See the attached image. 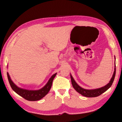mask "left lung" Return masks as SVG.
<instances>
[{
  "label": "left lung",
  "mask_w": 122,
  "mask_h": 122,
  "mask_svg": "<svg viewBox=\"0 0 122 122\" xmlns=\"http://www.w3.org/2000/svg\"><path fill=\"white\" fill-rule=\"evenodd\" d=\"M116 59V58H115ZM115 76H116V68H114V71L113 73L111 81H110L109 83H108L103 87L98 88V89H86L84 88H81L80 86L79 85H78L77 83L76 82V81H74V79H73V76H71V84L73 88H74L75 90L78 92L80 94L82 95L83 96L86 97H96L103 94V93L105 92L106 91L109 89V88L112 86V85L113 84V81H114Z\"/></svg>",
  "instance_id": "left-lung-1"
}]
</instances>
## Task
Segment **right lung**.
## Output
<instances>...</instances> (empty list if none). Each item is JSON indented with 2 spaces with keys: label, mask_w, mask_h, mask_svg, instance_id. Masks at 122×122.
Wrapping results in <instances>:
<instances>
[{
  "label": "right lung",
  "mask_w": 122,
  "mask_h": 122,
  "mask_svg": "<svg viewBox=\"0 0 122 122\" xmlns=\"http://www.w3.org/2000/svg\"><path fill=\"white\" fill-rule=\"evenodd\" d=\"M56 74V73H55L53 74L51 78H50L48 83H46V86L44 87H43L41 89L39 90H36V91H30V90H26L24 89H22L18 87L13 82L11 81L10 77L9 74L7 73L8 79L9 81V84L10 85V86L12 88V89L15 92L17 93L20 96L22 97L24 99L29 101H39L43 98L45 96H46L49 92L50 89L52 85L53 81L54 79Z\"/></svg>",
  "instance_id": "right-lung-1"
}]
</instances>
